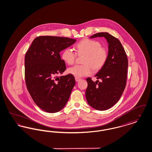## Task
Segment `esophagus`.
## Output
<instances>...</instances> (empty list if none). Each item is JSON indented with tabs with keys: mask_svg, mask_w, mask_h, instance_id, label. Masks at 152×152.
<instances>
[{
	"mask_svg": "<svg viewBox=\"0 0 152 152\" xmlns=\"http://www.w3.org/2000/svg\"><path fill=\"white\" fill-rule=\"evenodd\" d=\"M75 80H76V82H79V81H80L81 80V79H79V78L76 77V78H75Z\"/></svg>",
	"mask_w": 152,
	"mask_h": 152,
	"instance_id": "34e87169",
	"label": "esophagus"
}]
</instances>
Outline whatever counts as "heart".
I'll use <instances>...</instances> for the list:
<instances>
[{"instance_id": "1", "label": "heart", "mask_w": 152, "mask_h": 152, "mask_svg": "<svg viewBox=\"0 0 152 152\" xmlns=\"http://www.w3.org/2000/svg\"><path fill=\"white\" fill-rule=\"evenodd\" d=\"M76 51L70 47H67L62 52L61 58L69 65L75 62L77 55H86L83 65H76L68 69L69 73L77 78L90 75L94 71H97L105 65L108 58V51L101 45L100 42L85 39L76 45Z\"/></svg>"}]
</instances>
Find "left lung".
<instances>
[{
  "label": "left lung",
  "instance_id": "obj_1",
  "mask_svg": "<svg viewBox=\"0 0 152 152\" xmlns=\"http://www.w3.org/2000/svg\"><path fill=\"white\" fill-rule=\"evenodd\" d=\"M104 37L108 43L107 63L95 77L94 82L88 77L86 96L88 103L94 108L104 110L112 107L119 100L126 87L128 60L120 40L108 32H99L90 38Z\"/></svg>",
  "mask_w": 152,
  "mask_h": 152
}]
</instances>
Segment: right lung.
Here are the masks:
<instances>
[{
  "mask_svg": "<svg viewBox=\"0 0 152 152\" xmlns=\"http://www.w3.org/2000/svg\"><path fill=\"white\" fill-rule=\"evenodd\" d=\"M75 42L69 37L38 36L26 53L27 88L36 105L47 112L56 113L63 108L75 85L72 75L58 76L66 69L60 52Z\"/></svg>",
  "mask_w": 152,
  "mask_h": 152,
  "instance_id": "1",
  "label": "right lung"
}]
</instances>
